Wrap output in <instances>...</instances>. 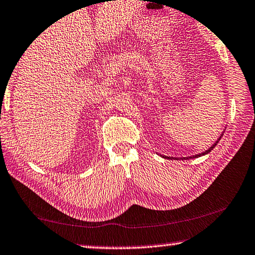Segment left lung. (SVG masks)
I'll return each instance as SVG.
<instances>
[{
	"label": "left lung",
	"instance_id": "left-lung-1",
	"mask_svg": "<svg viewBox=\"0 0 255 255\" xmlns=\"http://www.w3.org/2000/svg\"><path fill=\"white\" fill-rule=\"evenodd\" d=\"M222 135H223V134H221V135H220V138H219V139H217V140H216V141L213 143V146H210V147H209V148H208L207 150H206V152H204V153H201V154H197V155H193V156H187V157H182V160H189V158H197V157L204 156V155H206V154H208L209 152H212V150H213V148H214V147H215V146L217 145V143H219V141H220V140H221V138H222ZM163 157H164V158H170V160H172V158H173V157H170V156H163ZM175 158H176V157H175ZM178 158H179V157H178ZM178 158H177V160H178Z\"/></svg>",
	"mask_w": 255,
	"mask_h": 255
}]
</instances>
